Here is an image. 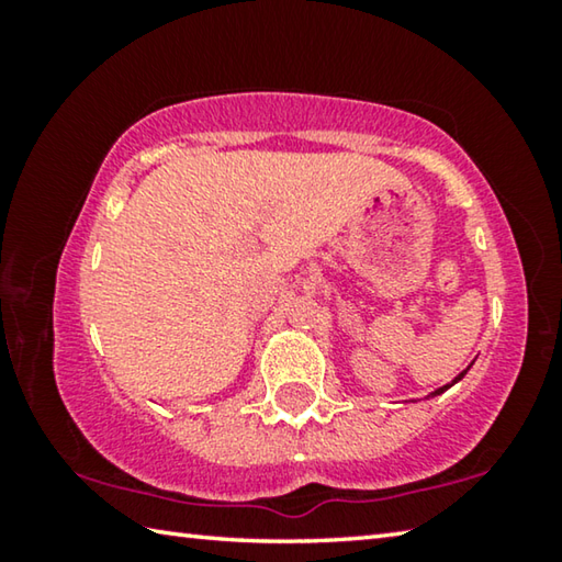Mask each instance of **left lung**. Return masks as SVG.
Masks as SVG:
<instances>
[{"label":"left lung","instance_id":"8db88e82","mask_svg":"<svg viewBox=\"0 0 562 562\" xmlns=\"http://www.w3.org/2000/svg\"><path fill=\"white\" fill-rule=\"evenodd\" d=\"M469 369H471V367H469ZM469 369H463V372H461V374H459V376H456V379H453V382H451V384H446V386H441V389H436V392H434V394H431V396H436V394H443V392H446V389H451V386H453V384H456V382H461V379H463V376H465V372H469Z\"/></svg>","mask_w":562,"mask_h":562}]
</instances>
